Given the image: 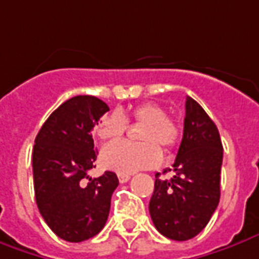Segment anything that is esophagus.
Listing matches in <instances>:
<instances>
[{
    "mask_svg": "<svg viewBox=\"0 0 259 259\" xmlns=\"http://www.w3.org/2000/svg\"><path fill=\"white\" fill-rule=\"evenodd\" d=\"M117 177H119V181H120V183H127V181L130 180V177H132V174L119 173L117 174Z\"/></svg>",
    "mask_w": 259,
    "mask_h": 259,
    "instance_id": "34e87169",
    "label": "esophagus"
}]
</instances>
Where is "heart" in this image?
Masks as SVG:
<instances>
[{"mask_svg":"<svg viewBox=\"0 0 259 259\" xmlns=\"http://www.w3.org/2000/svg\"><path fill=\"white\" fill-rule=\"evenodd\" d=\"M132 119L143 124L139 132L142 142H116L106 146L100 153V163L103 167L117 173L129 174L157 166L161 160L159 146L171 150L180 140L179 123L167 117L164 107L154 102H146L133 107ZM126 126L127 122L124 116L120 112H112L100 119L96 126V135L103 142L116 140L124 133Z\"/></svg>","mask_w":259,"mask_h":259,"instance_id":"1","label":"heart"}]
</instances>
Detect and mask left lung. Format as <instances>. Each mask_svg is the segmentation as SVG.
I'll list each match as a JSON object with an SVG mask.
<instances>
[{
	"label": "left lung",
	"mask_w": 259,
	"mask_h": 259,
	"mask_svg": "<svg viewBox=\"0 0 259 259\" xmlns=\"http://www.w3.org/2000/svg\"><path fill=\"white\" fill-rule=\"evenodd\" d=\"M223 144L217 126L196 100L187 96L183 140L174 160V176L159 179L149 211L160 234L187 241L208 224L220 201Z\"/></svg>",
	"instance_id": "1"
}]
</instances>
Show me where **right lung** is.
<instances>
[{
	"label": "right lung",
	"mask_w": 259,
	"mask_h": 259,
	"mask_svg": "<svg viewBox=\"0 0 259 259\" xmlns=\"http://www.w3.org/2000/svg\"><path fill=\"white\" fill-rule=\"evenodd\" d=\"M107 110L106 103L95 96L70 98L52 112L35 137L36 205L49 228L69 242L89 240L102 231L119 186L113 171L96 179L88 176L98 154L92 130Z\"/></svg>",
	"instance_id": "add662e5"
}]
</instances>
